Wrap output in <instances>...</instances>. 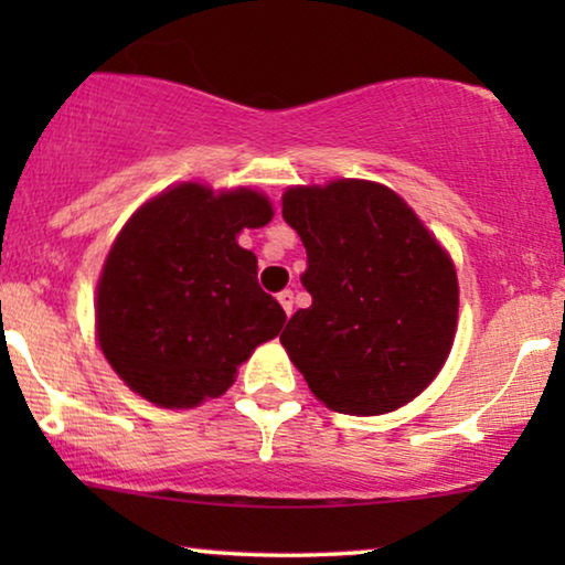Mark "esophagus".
I'll list each match as a JSON object with an SVG mask.
<instances>
[{
  "label": "esophagus",
  "mask_w": 565,
  "mask_h": 565,
  "mask_svg": "<svg viewBox=\"0 0 565 565\" xmlns=\"http://www.w3.org/2000/svg\"><path fill=\"white\" fill-rule=\"evenodd\" d=\"M296 296H292V290H282V292H277V300H280V306H282V311L285 313H292V303H296V300H292Z\"/></svg>",
  "instance_id": "1"
}]
</instances>
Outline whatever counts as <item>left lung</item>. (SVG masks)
<instances>
[{
  "instance_id": "1",
  "label": "left lung",
  "mask_w": 565,
  "mask_h": 565,
  "mask_svg": "<svg viewBox=\"0 0 565 565\" xmlns=\"http://www.w3.org/2000/svg\"><path fill=\"white\" fill-rule=\"evenodd\" d=\"M282 218L306 246L313 300L280 342L313 396L352 416L419 396L458 323V277L437 238L396 192L362 180L290 188Z\"/></svg>"
}]
</instances>
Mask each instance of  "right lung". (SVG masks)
Returning a JSON list of instances; mask_svg holds the SVG:
<instances>
[{
  "label": "right lung",
  "instance_id": "obj_1",
  "mask_svg": "<svg viewBox=\"0 0 565 565\" xmlns=\"http://www.w3.org/2000/svg\"><path fill=\"white\" fill-rule=\"evenodd\" d=\"M269 218L259 192L180 184L120 231L97 285V337L136 393L180 408L221 396L254 347L280 334L288 316L236 244Z\"/></svg>",
  "mask_w": 565,
  "mask_h": 565
}]
</instances>
